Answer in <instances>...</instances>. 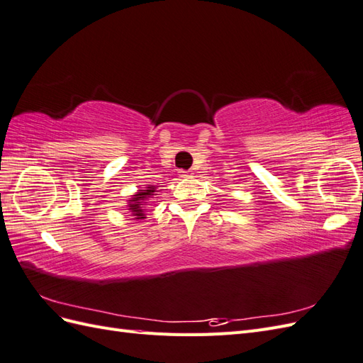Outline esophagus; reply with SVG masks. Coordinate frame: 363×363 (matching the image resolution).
Instances as JSON below:
<instances>
[{
  "label": "esophagus",
  "mask_w": 363,
  "mask_h": 363,
  "mask_svg": "<svg viewBox=\"0 0 363 363\" xmlns=\"http://www.w3.org/2000/svg\"><path fill=\"white\" fill-rule=\"evenodd\" d=\"M179 175L182 179H189V177H192V172L191 171H180Z\"/></svg>",
  "instance_id": "obj_1"
}]
</instances>
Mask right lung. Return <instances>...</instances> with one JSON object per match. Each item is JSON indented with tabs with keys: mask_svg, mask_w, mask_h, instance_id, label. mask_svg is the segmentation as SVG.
Returning <instances> with one entry per match:
<instances>
[{
	"mask_svg": "<svg viewBox=\"0 0 363 363\" xmlns=\"http://www.w3.org/2000/svg\"><path fill=\"white\" fill-rule=\"evenodd\" d=\"M157 186H152L148 184L145 189H139L135 195H131V199L127 201V211L131 212V219H136V221H142V219H145V204L148 201V199H151L152 195H157Z\"/></svg>",
	"mask_w": 363,
	"mask_h": 363,
	"instance_id": "right-lung-1",
	"label": "right lung"
}]
</instances>
